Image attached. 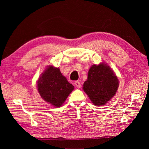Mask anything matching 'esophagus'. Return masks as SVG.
<instances>
[{
    "instance_id": "34e87169",
    "label": "esophagus",
    "mask_w": 149,
    "mask_h": 149,
    "mask_svg": "<svg viewBox=\"0 0 149 149\" xmlns=\"http://www.w3.org/2000/svg\"><path fill=\"white\" fill-rule=\"evenodd\" d=\"M74 84V85L77 88H80L81 87V84H80V83L79 81H76Z\"/></svg>"
}]
</instances>
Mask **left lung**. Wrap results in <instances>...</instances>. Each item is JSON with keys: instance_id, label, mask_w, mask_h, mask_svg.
<instances>
[{"instance_id": "left-lung-1", "label": "left lung", "mask_w": 149, "mask_h": 149, "mask_svg": "<svg viewBox=\"0 0 149 149\" xmlns=\"http://www.w3.org/2000/svg\"><path fill=\"white\" fill-rule=\"evenodd\" d=\"M119 83L113 70L107 64L101 63L90 68L83 89L94 105L102 106L115 96Z\"/></svg>"}]
</instances>
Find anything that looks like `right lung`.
Here are the masks:
<instances>
[{
	"label": "right lung",
	"mask_w": 149,
	"mask_h": 149,
	"mask_svg": "<svg viewBox=\"0 0 149 149\" xmlns=\"http://www.w3.org/2000/svg\"><path fill=\"white\" fill-rule=\"evenodd\" d=\"M37 89L44 101L60 107L74 89V86L62 75L59 68L48 66L40 75Z\"/></svg>",
	"instance_id": "right-lung-1"
}]
</instances>
